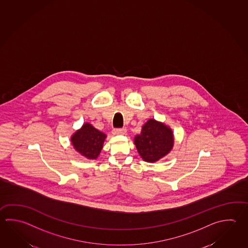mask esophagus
<instances>
[{
	"instance_id": "obj_1",
	"label": "esophagus",
	"mask_w": 248,
	"mask_h": 248,
	"mask_svg": "<svg viewBox=\"0 0 248 248\" xmlns=\"http://www.w3.org/2000/svg\"><path fill=\"white\" fill-rule=\"evenodd\" d=\"M126 132L125 128H121V129H114L112 131L113 135H124Z\"/></svg>"
}]
</instances>
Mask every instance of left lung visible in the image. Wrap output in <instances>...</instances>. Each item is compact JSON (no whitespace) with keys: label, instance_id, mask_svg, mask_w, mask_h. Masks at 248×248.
Segmentation results:
<instances>
[{"label":"left lung","instance_id":"1","mask_svg":"<svg viewBox=\"0 0 248 248\" xmlns=\"http://www.w3.org/2000/svg\"><path fill=\"white\" fill-rule=\"evenodd\" d=\"M134 144L141 158L153 163L173 148V131L162 123L149 119L142 127L140 134L134 138Z\"/></svg>","mask_w":248,"mask_h":248}]
</instances>
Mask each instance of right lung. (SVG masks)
Returning <instances> with one entry per match:
<instances>
[{"label": "right lung", "instance_id": "1", "mask_svg": "<svg viewBox=\"0 0 248 248\" xmlns=\"http://www.w3.org/2000/svg\"><path fill=\"white\" fill-rule=\"evenodd\" d=\"M106 135L85 123L82 127L71 137L72 145L82 156L89 159H95L103 149Z\"/></svg>", "mask_w": 248, "mask_h": 248}]
</instances>
